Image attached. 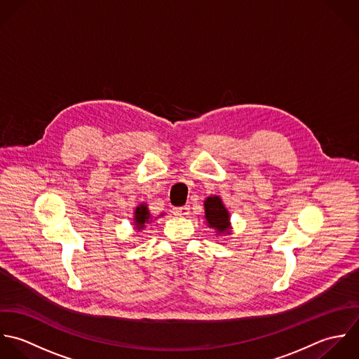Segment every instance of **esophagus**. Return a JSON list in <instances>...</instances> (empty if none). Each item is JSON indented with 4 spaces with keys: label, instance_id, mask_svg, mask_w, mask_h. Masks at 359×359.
<instances>
[{
    "label": "esophagus",
    "instance_id": "34e87169",
    "mask_svg": "<svg viewBox=\"0 0 359 359\" xmlns=\"http://www.w3.org/2000/svg\"><path fill=\"white\" fill-rule=\"evenodd\" d=\"M189 214H190V207H187V205L179 207V208H173V215L187 216Z\"/></svg>",
    "mask_w": 359,
    "mask_h": 359
}]
</instances>
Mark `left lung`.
<instances>
[{
    "label": "left lung",
    "instance_id": "8db88e82",
    "mask_svg": "<svg viewBox=\"0 0 359 359\" xmlns=\"http://www.w3.org/2000/svg\"><path fill=\"white\" fill-rule=\"evenodd\" d=\"M205 219L211 227L219 233L227 231L229 229V212L222 204L219 197H208L205 201Z\"/></svg>",
    "mask_w": 359,
    "mask_h": 359
}]
</instances>
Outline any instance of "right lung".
Masks as SVG:
<instances>
[{
    "label": "right lung",
    "instance_id": "1",
    "mask_svg": "<svg viewBox=\"0 0 359 359\" xmlns=\"http://www.w3.org/2000/svg\"><path fill=\"white\" fill-rule=\"evenodd\" d=\"M149 222V212H148V208L147 205L142 204L140 207L136 208V212H135V223L137 226V229H143L145 226V223Z\"/></svg>",
    "mask_w": 359,
    "mask_h": 359
}]
</instances>
